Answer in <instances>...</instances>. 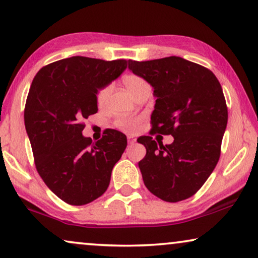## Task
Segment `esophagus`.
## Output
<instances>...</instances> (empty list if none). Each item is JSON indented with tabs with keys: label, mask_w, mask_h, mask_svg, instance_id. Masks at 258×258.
<instances>
[{
	"label": "esophagus",
	"mask_w": 258,
	"mask_h": 258,
	"mask_svg": "<svg viewBox=\"0 0 258 258\" xmlns=\"http://www.w3.org/2000/svg\"><path fill=\"white\" fill-rule=\"evenodd\" d=\"M126 139H128V143L129 144H134L136 142V139L134 136H132V135H129L128 137H126Z\"/></svg>",
	"instance_id": "obj_1"
}]
</instances>
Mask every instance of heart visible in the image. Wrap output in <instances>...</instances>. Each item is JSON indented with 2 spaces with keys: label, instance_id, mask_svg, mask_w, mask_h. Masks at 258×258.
Returning <instances> with one entry per match:
<instances>
[{
  "label": "heart",
  "instance_id": "heart-1",
  "mask_svg": "<svg viewBox=\"0 0 258 258\" xmlns=\"http://www.w3.org/2000/svg\"><path fill=\"white\" fill-rule=\"evenodd\" d=\"M122 82L124 84L126 89L133 96L139 93L140 90L144 89V88H149V84L143 77H141L139 75H135V74H128V75H124L122 79ZM111 93V86L110 84H107V86L102 87L100 90L97 91L96 95V101L97 104L100 107H103V105L107 103L109 95ZM115 124L117 128L121 130H124V132L132 133L135 132L137 129V126L140 124V118L136 117H119L116 119Z\"/></svg>",
  "mask_w": 258,
  "mask_h": 258
}]
</instances>
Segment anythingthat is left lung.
<instances>
[{
  "label": "left lung",
  "mask_w": 258,
  "mask_h": 258,
  "mask_svg": "<svg viewBox=\"0 0 258 258\" xmlns=\"http://www.w3.org/2000/svg\"><path fill=\"white\" fill-rule=\"evenodd\" d=\"M128 68L154 88L157 97L150 134L171 135L164 144L141 137L147 154L139 162L148 190L165 202L199 191L214 171L228 123L223 90L211 70L177 56L133 61Z\"/></svg>",
  "instance_id": "8db88e82"
}]
</instances>
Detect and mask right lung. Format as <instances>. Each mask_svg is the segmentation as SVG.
<instances>
[{"instance_id":"obj_1","label":"right lung","mask_w":258,"mask_h":258,"mask_svg":"<svg viewBox=\"0 0 258 258\" xmlns=\"http://www.w3.org/2000/svg\"><path fill=\"white\" fill-rule=\"evenodd\" d=\"M125 59L73 56L43 67L34 77L24 125L37 172L56 196L84 206L103 195L126 137L105 130L97 142L84 137L83 121L97 112V91L117 79Z\"/></svg>"}]
</instances>
